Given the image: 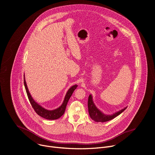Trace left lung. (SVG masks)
Returning <instances> with one entry per match:
<instances>
[{"mask_svg":"<svg viewBox=\"0 0 155 155\" xmlns=\"http://www.w3.org/2000/svg\"><path fill=\"white\" fill-rule=\"evenodd\" d=\"M87 107H88V112H89L90 116L91 118V119H93L94 121L96 122H102V123L114 119V118H115L116 117L121 114L127 108V107H125L124 108L120 110V111L111 115H105L102 112H101L100 110L96 107V105L93 102V97L91 95H90L89 97H88Z\"/></svg>","mask_w":155,"mask_h":155,"instance_id":"left-lung-1","label":"left lung"}]
</instances>
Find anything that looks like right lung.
Instances as JSON below:
<instances>
[{"label": "right lung", "mask_w": 155, "mask_h": 155, "mask_svg": "<svg viewBox=\"0 0 155 155\" xmlns=\"http://www.w3.org/2000/svg\"><path fill=\"white\" fill-rule=\"evenodd\" d=\"M24 84H25V89H26V91L27 93L28 99L29 100V102H30L32 108L35 110V112L39 116H40L44 118H45V119L51 120L59 118L64 114L66 106H67L68 102L70 97H71L72 93H74V90L77 87V85L75 84L70 88L65 96V98H64L62 104L59 108H58L55 110H47L45 108H43L41 106L38 105L36 102H35V101L33 99V98L32 97V96L30 94V93L28 90V86L26 84V82L25 77H24Z\"/></svg>", "instance_id": "obj_1"}]
</instances>
